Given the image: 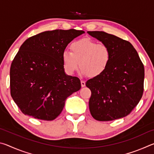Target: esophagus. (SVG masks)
<instances>
[{
  "mask_svg": "<svg viewBox=\"0 0 154 154\" xmlns=\"http://www.w3.org/2000/svg\"><path fill=\"white\" fill-rule=\"evenodd\" d=\"M81 85H82V87H85V82H84V81H83V80L81 81Z\"/></svg>",
  "mask_w": 154,
  "mask_h": 154,
  "instance_id": "esophagus-1",
  "label": "esophagus"
}]
</instances>
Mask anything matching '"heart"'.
Masks as SVG:
<instances>
[{
  "label": "heart",
  "mask_w": 154,
  "mask_h": 154,
  "mask_svg": "<svg viewBox=\"0 0 154 154\" xmlns=\"http://www.w3.org/2000/svg\"><path fill=\"white\" fill-rule=\"evenodd\" d=\"M71 52L64 51L62 59L65 71L72 75L80 65L81 73L97 77L105 71L111 60V51L104 43L84 38L71 43Z\"/></svg>",
  "instance_id": "obj_1"
}]
</instances>
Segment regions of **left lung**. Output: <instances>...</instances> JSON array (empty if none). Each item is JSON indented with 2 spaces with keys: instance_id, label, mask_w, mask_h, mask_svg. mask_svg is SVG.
Instances as JSON below:
<instances>
[{
  "instance_id": "left-lung-1",
  "label": "left lung",
  "mask_w": 154,
  "mask_h": 154,
  "mask_svg": "<svg viewBox=\"0 0 154 154\" xmlns=\"http://www.w3.org/2000/svg\"><path fill=\"white\" fill-rule=\"evenodd\" d=\"M109 47L111 60L102 74L88 80L92 92L89 108L98 121H111L127 116L141 98L144 66L130 42L103 31H88Z\"/></svg>"
}]
</instances>
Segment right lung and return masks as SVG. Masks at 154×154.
Wrapping results in <instances>:
<instances>
[{
  "label": "right lung",
  "instance_id": "obj_1",
  "mask_svg": "<svg viewBox=\"0 0 154 154\" xmlns=\"http://www.w3.org/2000/svg\"><path fill=\"white\" fill-rule=\"evenodd\" d=\"M84 32L45 31L21 45L11 65L10 88L24 115L53 120L60 114L67 97L80 90L79 78L65 73L62 56L68 44Z\"/></svg>",
  "mask_w": 154,
  "mask_h": 154
}]
</instances>
